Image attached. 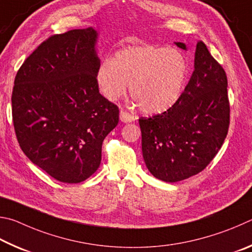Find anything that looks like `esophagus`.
I'll return each instance as SVG.
<instances>
[{
	"instance_id": "obj_1",
	"label": "esophagus",
	"mask_w": 252,
	"mask_h": 252,
	"mask_svg": "<svg viewBox=\"0 0 252 252\" xmlns=\"http://www.w3.org/2000/svg\"><path fill=\"white\" fill-rule=\"evenodd\" d=\"M119 118H121V122L123 123H131L135 122L136 119L133 115L126 113L125 110H121V113H119Z\"/></svg>"
}]
</instances>
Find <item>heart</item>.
<instances>
[{
    "instance_id": "heart-1",
    "label": "heart",
    "mask_w": 252,
    "mask_h": 252,
    "mask_svg": "<svg viewBox=\"0 0 252 252\" xmlns=\"http://www.w3.org/2000/svg\"><path fill=\"white\" fill-rule=\"evenodd\" d=\"M188 74L186 56L176 48L158 45L126 47L101 62L96 81L106 98L130 95L146 114H160L182 96Z\"/></svg>"
}]
</instances>
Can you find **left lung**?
Here are the masks:
<instances>
[{
	"instance_id": "1",
	"label": "left lung",
	"mask_w": 252,
	"mask_h": 252,
	"mask_svg": "<svg viewBox=\"0 0 252 252\" xmlns=\"http://www.w3.org/2000/svg\"><path fill=\"white\" fill-rule=\"evenodd\" d=\"M176 45L187 51L185 43ZM190 79L173 107L139 118L144 161L166 183L204 170L221 148L229 128L227 76L221 65L198 42Z\"/></svg>"
}]
</instances>
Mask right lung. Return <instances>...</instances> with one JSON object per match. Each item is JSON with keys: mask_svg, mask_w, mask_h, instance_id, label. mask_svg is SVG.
Returning <instances> with one entry per match:
<instances>
[{"mask_svg": "<svg viewBox=\"0 0 252 252\" xmlns=\"http://www.w3.org/2000/svg\"><path fill=\"white\" fill-rule=\"evenodd\" d=\"M97 38L93 28L53 35L15 76L12 116L20 147L62 183H82L98 169L103 140L118 124V107L97 85Z\"/></svg>", "mask_w": 252, "mask_h": 252, "instance_id": "right-lung-1", "label": "right lung"}]
</instances>
